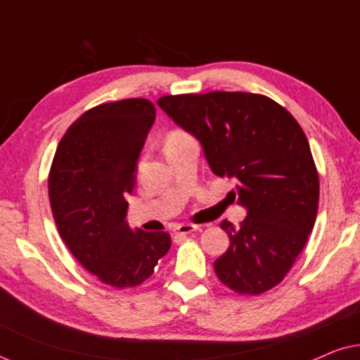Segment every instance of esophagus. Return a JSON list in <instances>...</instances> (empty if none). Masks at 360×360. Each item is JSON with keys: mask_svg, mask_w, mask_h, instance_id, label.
<instances>
[{"mask_svg": "<svg viewBox=\"0 0 360 360\" xmlns=\"http://www.w3.org/2000/svg\"><path fill=\"white\" fill-rule=\"evenodd\" d=\"M196 229H200V226H196V224H188V223H185V224H179V226H176V228H175V234L185 236V234L193 233V231H196Z\"/></svg>", "mask_w": 360, "mask_h": 360, "instance_id": "esophagus-1", "label": "esophagus"}]
</instances>
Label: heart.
Listing matches in <instances>:
<instances>
[{
    "mask_svg": "<svg viewBox=\"0 0 360 360\" xmlns=\"http://www.w3.org/2000/svg\"><path fill=\"white\" fill-rule=\"evenodd\" d=\"M184 137H186V134H185L184 131H180V129L170 131V132H169V136H167V139H165V146L174 144V142L180 141V139H184Z\"/></svg>",
    "mask_w": 360,
    "mask_h": 360,
    "instance_id": "b5f03b06",
    "label": "heart"
}]
</instances>
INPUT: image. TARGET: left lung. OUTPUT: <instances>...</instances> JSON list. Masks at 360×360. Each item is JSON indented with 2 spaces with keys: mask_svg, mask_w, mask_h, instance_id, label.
Instances as JSON below:
<instances>
[{
  "mask_svg": "<svg viewBox=\"0 0 360 360\" xmlns=\"http://www.w3.org/2000/svg\"><path fill=\"white\" fill-rule=\"evenodd\" d=\"M201 142L210 169L236 181L231 196L248 210L214 272L240 295H260L285 278L318 213L319 179L297 120L269 96L244 91L169 95L157 100Z\"/></svg>",
  "mask_w": 360,
  "mask_h": 360,
  "instance_id": "left-lung-1",
  "label": "left lung"
}]
</instances>
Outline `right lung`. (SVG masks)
Masks as SVG:
<instances>
[{
    "label": "right lung",
    "instance_id": "obj_1",
    "mask_svg": "<svg viewBox=\"0 0 360 360\" xmlns=\"http://www.w3.org/2000/svg\"><path fill=\"white\" fill-rule=\"evenodd\" d=\"M154 121L155 106L144 98L91 108L63 134L49 174L63 243L88 272L120 290L149 278L172 244L169 233H132L126 223V196Z\"/></svg>",
    "mask_w": 360,
    "mask_h": 360
}]
</instances>
